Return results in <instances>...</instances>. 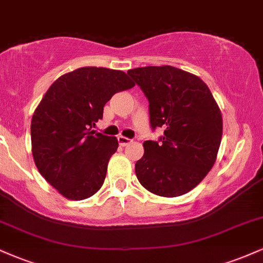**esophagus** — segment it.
I'll return each instance as SVG.
<instances>
[{"label": "esophagus", "instance_id": "obj_1", "mask_svg": "<svg viewBox=\"0 0 263 263\" xmlns=\"http://www.w3.org/2000/svg\"><path fill=\"white\" fill-rule=\"evenodd\" d=\"M117 141H119V144L121 147L127 146L128 143H131V142H132V140H129V138L125 137V136H119V137H117Z\"/></svg>", "mask_w": 263, "mask_h": 263}]
</instances>
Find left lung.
Listing matches in <instances>:
<instances>
[{
    "label": "left lung",
    "mask_w": 263,
    "mask_h": 263,
    "mask_svg": "<svg viewBox=\"0 0 263 263\" xmlns=\"http://www.w3.org/2000/svg\"><path fill=\"white\" fill-rule=\"evenodd\" d=\"M149 102L152 129H164L159 141H146L135 164L138 182L159 197L185 194L198 185L216 161L222 117L200 78L171 65L127 71Z\"/></svg>",
    "instance_id": "1"
}]
</instances>
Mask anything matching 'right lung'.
I'll return each instance as SVG.
<instances>
[{"label":"right lung","mask_w":263,"mask_h":263,"mask_svg":"<svg viewBox=\"0 0 263 263\" xmlns=\"http://www.w3.org/2000/svg\"><path fill=\"white\" fill-rule=\"evenodd\" d=\"M134 86L121 70L85 66L47 90L32 117V153L39 173L63 197L83 200L102 186L119 142L91 127L114 93Z\"/></svg>","instance_id":"add662e5"}]
</instances>
